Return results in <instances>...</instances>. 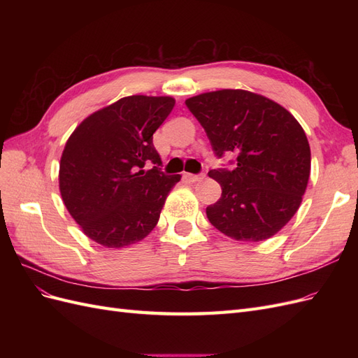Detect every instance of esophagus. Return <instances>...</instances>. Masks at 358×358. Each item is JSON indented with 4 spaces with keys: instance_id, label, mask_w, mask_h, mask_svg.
Listing matches in <instances>:
<instances>
[{
    "instance_id": "esophagus-1",
    "label": "esophagus",
    "mask_w": 358,
    "mask_h": 358,
    "mask_svg": "<svg viewBox=\"0 0 358 358\" xmlns=\"http://www.w3.org/2000/svg\"><path fill=\"white\" fill-rule=\"evenodd\" d=\"M187 178L191 180V182H199V180H203L206 178L204 173H200V175H191V173H188Z\"/></svg>"
}]
</instances>
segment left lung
Masks as SVG:
<instances>
[{
  "label": "left lung",
  "instance_id": "obj_1",
  "mask_svg": "<svg viewBox=\"0 0 358 358\" xmlns=\"http://www.w3.org/2000/svg\"><path fill=\"white\" fill-rule=\"evenodd\" d=\"M189 112L208 134L216 158L233 152V167L209 176L222 188L206 208L210 224L236 241L262 242L294 216L310 175V148L301 125L282 106L242 90L191 96Z\"/></svg>",
  "mask_w": 358,
  "mask_h": 358
}]
</instances>
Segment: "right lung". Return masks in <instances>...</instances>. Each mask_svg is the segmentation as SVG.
<instances>
[{"instance_id": "1", "label": "right lung", "mask_w": 358, "mask_h": 358, "mask_svg": "<svg viewBox=\"0 0 358 358\" xmlns=\"http://www.w3.org/2000/svg\"><path fill=\"white\" fill-rule=\"evenodd\" d=\"M173 106L170 96H125L86 117L70 136L59 164L61 196L94 242L122 248L154 230L180 180L161 170L152 142Z\"/></svg>"}]
</instances>
